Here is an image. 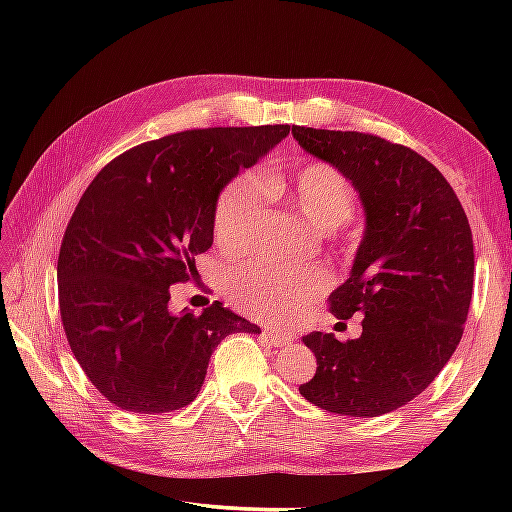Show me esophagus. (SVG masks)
Instances as JSON below:
<instances>
[{"mask_svg": "<svg viewBox=\"0 0 512 512\" xmlns=\"http://www.w3.org/2000/svg\"><path fill=\"white\" fill-rule=\"evenodd\" d=\"M268 341H271L273 345H277V348H280V345H287V343H291L293 339H291V334H287V332H280V329H264L262 332Z\"/></svg>", "mask_w": 512, "mask_h": 512, "instance_id": "1", "label": "esophagus"}]
</instances>
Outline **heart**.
<instances>
[{"mask_svg":"<svg viewBox=\"0 0 512 512\" xmlns=\"http://www.w3.org/2000/svg\"><path fill=\"white\" fill-rule=\"evenodd\" d=\"M266 194L291 205L314 228L334 230L350 219L354 187L327 162L309 160L296 171H268L257 178L237 176L221 189L214 205V239L225 253H244L262 221ZM329 287V275L318 266H248L230 282V296L257 318H287L305 309Z\"/></svg>","mask_w":512,"mask_h":512,"instance_id":"b5f03b06","label":"heart"}]
</instances>
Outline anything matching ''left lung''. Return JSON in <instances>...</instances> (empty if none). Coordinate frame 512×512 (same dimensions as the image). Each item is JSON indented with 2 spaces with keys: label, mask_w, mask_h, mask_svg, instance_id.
I'll return each mask as SVG.
<instances>
[{
  "label": "left lung",
  "mask_w": 512,
  "mask_h": 512,
  "mask_svg": "<svg viewBox=\"0 0 512 512\" xmlns=\"http://www.w3.org/2000/svg\"><path fill=\"white\" fill-rule=\"evenodd\" d=\"M302 149L352 180L366 237L327 305L361 314L359 339L307 334L316 375L300 395L320 409L375 418L427 388L461 343L474 284V241L452 185L409 146L357 131L293 126Z\"/></svg>",
  "instance_id": "8db88e82"
}]
</instances>
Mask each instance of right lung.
<instances>
[{
    "instance_id": "obj_1",
    "label": "right lung",
    "mask_w": 512,
    "mask_h": 512,
    "mask_svg": "<svg viewBox=\"0 0 512 512\" xmlns=\"http://www.w3.org/2000/svg\"><path fill=\"white\" fill-rule=\"evenodd\" d=\"M289 131L173 133L117 155L85 189L60 244L58 305L69 348L108 402L153 415L183 409L225 336L259 334L221 302L173 316L169 287L198 275L221 189Z\"/></svg>"
}]
</instances>
